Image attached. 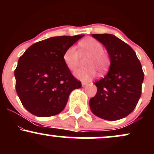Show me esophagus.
Masks as SVG:
<instances>
[{
  "label": "esophagus",
  "mask_w": 154,
  "mask_h": 154,
  "mask_svg": "<svg viewBox=\"0 0 154 154\" xmlns=\"http://www.w3.org/2000/svg\"><path fill=\"white\" fill-rule=\"evenodd\" d=\"M87 85H88V84L86 82H82V86L83 88H85V86H87Z\"/></svg>",
  "instance_id": "obj_1"
}]
</instances>
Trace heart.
Returning <instances> with one entry per match:
<instances>
[{
    "label": "heart",
    "mask_w": 154,
    "mask_h": 154,
    "mask_svg": "<svg viewBox=\"0 0 154 154\" xmlns=\"http://www.w3.org/2000/svg\"><path fill=\"white\" fill-rule=\"evenodd\" d=\"M79 46L82 52L90 54L86 61V68L79 69L75 72V76L79 80L88 82L95 77L96 70L102 73L107 69L109 63V57L103 51V45L94 38H88L81 40ZM63 60L67 68L75 70L78 64L79 52L74 45L69 47L63 55Z\"/></svg>",
    "instance_id": "b5f03b06"
}]
</instances>
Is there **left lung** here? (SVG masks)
Listing matches in <instances>:
<instances>
[{
    "instance_id": "8db88e82",
    "label": "left lung",
    "mask_w": 154,
    "mask_h": 154,
    "mask_svg": "<svg viewBox=\"0 0 154 154\" xmlns=\"http://www.w3.org/2000/svg\"><path fill=\"white\" fill-rule=\"evenodd\" d=\"M92 37L106 49L110 66L107 75L95 82L97 93L90 99L95 116L108 121L127 116L135 109L141 95L144 74L135 51L111 34H93Z\"/></svg>"
}]
</instances>
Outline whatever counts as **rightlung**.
<instances>
[{
  "instance_id": "1",
  "label": "right lung",
  "mask_w": 154,
  "mask_h": 154,
  "mask_svg": "<svg viewBox=\"0 0 154 154\" xmlns=\"http://www.w3.org/2000/svg\"><path fill=\"white\" fill-rule=\"evenodd\" d=\"M84 35L57 36L32 45L19 59L16 91L24 107L40 117L56 115L66 106L72 91L82 87L63 55Z\"/></svg>"
}]
</instances>
